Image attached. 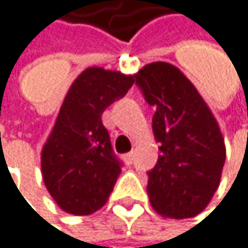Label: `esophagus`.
Masks as SVG:
<instances>
[{
	"label": "esophagus",
	"instance_id": "34e87169",
	"mask_svg": "<svg viewBox=\"0 0 248 248\" xmlns=\"http://www.w3.org/2000/svg\"><path fill=\"white\" fill-rule=\"evenodd\" d=\"M125 162H126L128 165L132 164V162H134V152H129V153L125 155Z\"/></svg>",
	"mask_w": 248,
	"mask_h": 248
}]
</instances>
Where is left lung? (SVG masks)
Instances as JSON below:
<instances>
[{"label": "left lung", "mask_w": 248, "mask_h": 248, "mask_svg": "<svg viewBox=\"0 0 248 248\" xmlns=\"http://www.w3.org/2000/svg\"><path fill=\"white\" fill-rule=\"evenodd\" d=\"M135 84L149 106L159 157L147 172V193L164 217L187 218L201 213L220 183L226 159L217 122L190 80L167 62L146 65Z\"/></svg>", "instance_id": "left-lung-1"}]
</instances>
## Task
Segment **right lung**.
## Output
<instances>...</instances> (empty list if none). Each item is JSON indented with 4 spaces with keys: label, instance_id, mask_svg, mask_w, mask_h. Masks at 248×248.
I'll return each mask as SVG.
<instances>
[{
    "label": "right lung",
    "instance_id": "right-lung-1",
    "mask_svg": "<svg viewBox=\"0 0 248 248\" xmlns=\"http://www.w3.org/2000/svg\"><path fill=\"white\" fill-rule=\"evenodd\" d=\"M134 78L92 66L71 84L41 152L44 185L63 211L92 214L113 192L123 164L101 116L128 93Z\"/></svg>",
    "mask_w": 248,
    "mask_h": 248
}]
</instances>
